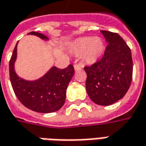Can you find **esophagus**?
Listing matches in <instances>:
<instances>
[{
  "mask_svg": "<svg viewBox=\"0 0 146 146\" xmlns=\"http://www.w3.org/2000/svg\"><path fill=\"white\" fill-rule=\"evenodd\" d=\"M82 68H83V66L80 65V64H75L74 65V70H79L80 69H82Z\"/></svg>",
  "mask_w": 146,
  "mask_h": 146,
  "instance_id": "1",
  "label": "esophagus"
}]
</instances>
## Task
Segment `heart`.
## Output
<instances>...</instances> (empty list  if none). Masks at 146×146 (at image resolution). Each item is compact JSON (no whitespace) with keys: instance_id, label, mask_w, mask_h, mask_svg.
<instances>
[{"instance_id":"obj_1","label":"heart","mask_w":146,"mask_h":146,"mask_svg":"<svg viewBox=\"0 0 146 146\" xmlns=\"http://www.w3.org/2000/svg\"><path fill=\"white\" fill-rule=\"evenodd\" d=\"M70 51L80 55L83 62L88 64L96 62L104 50V43L100 38L84 36L76 38L70 46Z\"/></svg>"}]
</instances>
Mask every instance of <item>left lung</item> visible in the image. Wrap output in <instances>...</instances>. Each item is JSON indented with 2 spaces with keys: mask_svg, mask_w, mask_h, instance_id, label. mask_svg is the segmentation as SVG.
I'll return each mask as SVG.
<instances>
[{
  "mask_svg": "<svg viewBox=\"0 0 146 146\" xmlns=\"http://www.w3.org/2000/svg\"><path fill=\"white\" fill-rule=\"evenodd\" d=\"M108 43L100 61L84 67L86 91L95 104L108 106L126 95L132 80L131 50L119 35L101 31Z\"/></svg>",
  "mask_w": 146,
  "mask_h": 146,
  "instance_id": "1",
  "label": "left lung"
}]
</instances>
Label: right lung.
<instances>
[{"mask_svg": "<svg viewBox=\"0 0 146 146\" xmlns=\"http://www.w3.org/2000/svg\"><path fill=\"white\" fill-rule=\"evenodd\" d=\"M32 35L48 41L42 33L31 31ZM17 45L9 62V76L16 97L26 108L39 113H51L62 108L66 101V89L74 74V68L70 65L64 70L51 67L44 75L35 80H24L17 75L15 62L17 58Z\"/></svg>", "mask_w": 146, "mask_h": 146, "instance_id": "1", "label": "right lung"}]
</instances>
